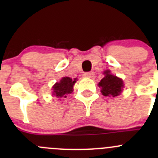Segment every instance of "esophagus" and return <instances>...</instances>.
<instances>
[{"label": "esophagus", "mask_w": 158, "mask_h": 158, "mask_svg": "<svg viewBox=\"0 0 158 158\" xmlns=\"http://www.w3.org/2000/svg\"><path fill=\"white\" fill-rule=\"evenodd\" d=\"M84 76L86 78H90V79H93L95 77V73L93 71L88 72V73H84Z\"/></svg>", "instance_id": "1"}]
</instances>
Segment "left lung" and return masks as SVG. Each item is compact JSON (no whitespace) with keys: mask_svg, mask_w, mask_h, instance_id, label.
I'll return each mask as SVG.
<instances>
[{"mask_svg":"<svg viewBox=\"0 0 158 158\" xmlns=\"http://www.w3.org/2000/svg\"><path fill=\"white\" fill-rule=\"evenodd\" d=\"M103 74L104 78L98 82L101 87V92L105 96L116 97L121 94L124 88L123 80L114 75L111 74L110 70H106Z\"/></svg>","mask_w":158,"mask_h":158,"instance_id":"1","label":"left lung"}]
</instances>
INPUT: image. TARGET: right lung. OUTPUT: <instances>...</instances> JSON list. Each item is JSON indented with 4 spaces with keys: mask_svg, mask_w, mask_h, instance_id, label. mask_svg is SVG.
<instances>
[{
    "mask_svg": "<svg viewBox=\"0 0 158 158\" xmlns=\"http://www.w3.org/2000/svg\"><path fill=\"white\" fill-rule=\"evenodd\" d=\"M76 82V79L73 80L69 77L62 78L60 82L55 83L52 86V95L60 98H66L68 94L73 92V85Z\"/></svg>",
    "mask_w": 158,
    "mask_h": 158,
    "instance_id": "obj_1",
    "label": "right lung"
}]
</instances>
